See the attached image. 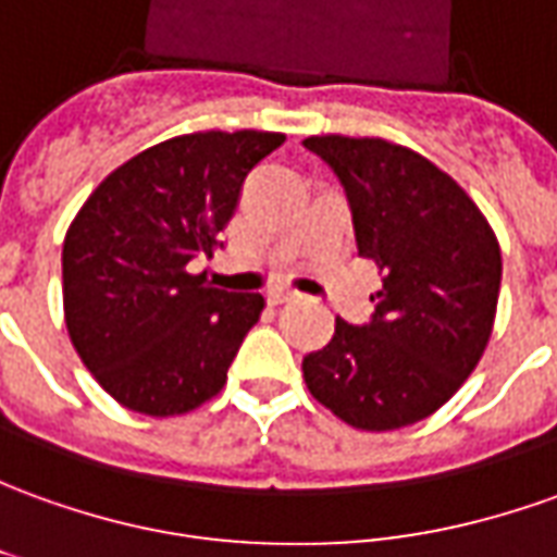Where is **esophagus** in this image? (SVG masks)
<instances>
[{"label": "esophagus", "mask_w": 557, "mask_h": 557, "mask_svg": "<svg viewBox=\"0 0 557 557\" xmlns=\"http://www.w3.org/2000/svg\"><path fill=\"white\" fill-rule=\"evenodd\" d=\"M290 300H300V294H297V290H287V287H275V290H270L272 306H282V302Z\"/></svg>", "instance_id": "obj_1"}]
</instances>
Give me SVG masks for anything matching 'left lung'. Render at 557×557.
I'll use <instances>...</instances> for the list:
<instances>
[{"instance_id": "left-lung-1", "label": "left lung", "mask_w": 557, "mask_h": 557, "mask_svg": "<svg viewBox=\"0 0 557 557\" xmlns=\"http://www.w3.org/2000/svg\"><path fill=\"white\" fill-rule=\"evenodd\" d=\"M343 182L360 257L382 270L373 321L336 318L302 379L358 431H397L433 416L485 355L500 294V245L461 184L385 139L302 141Z\"/></svg>"}]
</instances>
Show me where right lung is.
I'll list each match as a JSON object with an SVG mask.
<instances>
[{
	"instance_id": "add662e5",
	"label": "right lung",
	"mask_w": 557,
	"mask_h": 557,
	"mask_svg": "<svg viewBox=\"0 0 557 557\" xmlns=\"http://www.w3.org/2000/svg\"><path fill=\"white\" fill-rule=\"evenodd\" d=\"M282 141V133L263 129L160 141L106 175L69 224V339L126 409L184 416L224 388L263 297L212 287L187 263L214 255L245 175Z\"/></svg>"
}]
</instances>
